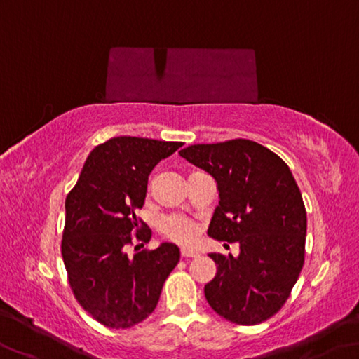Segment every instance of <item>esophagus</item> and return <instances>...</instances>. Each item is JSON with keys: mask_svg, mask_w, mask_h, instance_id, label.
I'll return each mask as SVG.
<instances>
[{"mask_svg": "<svg viewBox=\"0 0 359 359\" xmlns=\"http://www.w3.org/2000/svg\"><path fill=\"white\" fill-rule=\"evenodd\" d=\"M180 254H182V257H184V259L198 257V255H200V252H196V251H191V249H182Z\"/></svg>", "mask_w": 359, "mask_h": 359, "instance_id": "1", "label": "esophagus"}]
</instances>
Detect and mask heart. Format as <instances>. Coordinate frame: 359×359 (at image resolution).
Instances as JSON below:
<instances>
[{
    "instance_id": "1",
    "label": "heart",
    "mask_w": 359,
    "mask_h": 359,
    "mask_svg": "<svg viewBox=\"0 0 359 359\" xmlns=\"http://www.w3.org/2000/svg\"><path fill=\"white\" fill-rule=\"evenodd\" d=\"M161 231L168 240L180 244H191L198 235L196 225L184 217H179V215L164 220L161 224Z\"/></svg>"
}]
</instances>
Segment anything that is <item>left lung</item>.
Wrapping results in <instances>:
<instances>
[{"mask_svg":"<svg viewBox=\"0 0 359 359\" xmlns=\"http://www.w3.org/2000/svg\"><path fill=\"white\" fill-rule=\"evenodd\" d=\"M179 155L217 182L219 206L208 235L238 243L240 254H209L217 265L204 295L215 313L252 326L281 309L305 259L306 212L291 169L246 139L198 144Z\"/></svg>","mask_w":359,"mask_h":359,"instance_id":"obj_1","label":"left lung"}]
</instances>
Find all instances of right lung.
Returning <instances> with one entry per match:
<instances>
[{
	"label": "right lung",
	"mask_w": 359,
	"mask_h": 359,
	"mask_svg": "<svg viewBox=\"0 0 359 359\" xmlns=\"http://www.w3.org/2000/svg\"><path fill=\"white\" fill-rule=\"evenodd\" d=\"M182 142L113 137L89 153L76 185L65 200L62 257L72 291L94 320L111 329H128L156 309L163 284L179 264L174 243L155 251L126 254L133 235L151 238L135 217L144 206L153 168L172 155Z\"/></svg>",
	"instance_id": "obj_1"
}]
</instances>
